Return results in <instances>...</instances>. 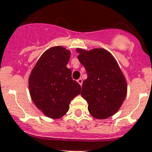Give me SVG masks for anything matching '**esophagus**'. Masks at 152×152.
Returning <instances> with one entry per match:
<instances>
[{"label":"esophagus","mask_w":152,"mask_h":152,"mask_svg":"<svg viewBox=\"0 0 152 152\" xmlns=\"http://www.w3.org/2000/svg\"><path fill=\"white\" fill-rule=\"evenodd\" d=\"M77 82H78V83L80 84V86H82V84H83V80H82L81 78H80V79H79V80H77Z\"/></svg>","instance_id":"34e87169"}]
</instances>
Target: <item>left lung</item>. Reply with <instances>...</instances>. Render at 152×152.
I'll use <instances>...</instances> for the list:
<instances>
[{"label": "left lung", "mask_w": 152, "mask_h": 152, "mask_svg": "<svg viewBox=\"0 0 152 152\" xmlns=\"http://www.w3.org/2000/svg\"><path fill=\"white\" fill-rule=\"evenodd\" d=\"M78 59L87 72L81 96L88 102V110L97 119L115 114L127 95V82L118 63L103 48L90 50L76 48Z\"/></svg>", "instance_id": "left-lung-1"}]
</instances>
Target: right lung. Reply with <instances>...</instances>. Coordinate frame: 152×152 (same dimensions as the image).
I'll use <instances>...</instances> for the list:
<instances>
[{"mask_svg": "<svg viewBox=\"0 0 152 152\" xmlns=\"http://www.w3.org/2000/svg\"><path fill=\"white\" fill-rule=\"evenodd\" d=\"M70 56L65 47H50L39 58L29 76V92L34 105L53 119L65 115L71 100L80 94L81 86L72 80V70L66 67Z\"/></svg>", "mask_w": 152, "mask_h": 152, "instance_id": "right-lung-1", "label": "right lung"}]
</instances>
